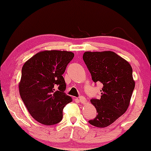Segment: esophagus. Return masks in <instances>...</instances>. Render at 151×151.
<instances>
[{
  "instance_id": "obj_1",
  "label": "esophagus",
  "mask_w": 151,
  "mask_h": 151,
  "mask_svg": "<svg viewBox=\"0 0 151 151\" xmlns=\"http://www.w3.org/2000/svg\"><path fill=\"white\" fill-rule=\"evenodd\" d=\"M79 101L81 102V104H85L86 102V98L84 97V96H80V97L79 98Z\"/></svg>"
}]
</instances>
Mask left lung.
I'll return each mask as SVG.
<instances>
[{
	"label": "left lung",
	"mask_w": 151,
	"mask_h": 151,
	"mask_svg": "<svg viewBox=\"0 0 151 151\" xmlns=\"http://www.w3.org/2000/svg\"><path fill=\"white\" fill-rule=\"evenodd\" d=\"M83 60L95 83L101 82V99H91L97 115L91 125L105 128L122 116L130 104L135 87L129 62L111 51L85 52Z\"/></svg>",
	"instance_id": "left-lung-1"
}]
</instances>
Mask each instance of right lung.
<instances>
[{
  "instance_id": "add662e5",
  "label": "right lung",
  "mask_w": 151,
  "mask_h": 151,
  "mask_svg": "<svg viewBox=\"0 0 151 151\" xmlns=\"http://www.w3.org/2000/svg\"><path fill=\"white\" fill-rule=\"evenodd\" d=\"M74 56L72 52L45 50L35 54L22 66L20 97L37 122L50 126L62 119L64 107L72 101L64 92L66 84L62 74Z\"/></svg>"
}]
</instances>
